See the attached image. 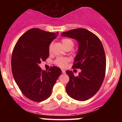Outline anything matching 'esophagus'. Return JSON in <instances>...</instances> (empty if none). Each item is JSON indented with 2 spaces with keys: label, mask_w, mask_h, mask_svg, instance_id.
<instances>
[{
  "label": "esophagus",
  "mask_w": 122,
  "mask_h": 122,
  "mask_svg": "<svg viewBox=\"0 0 122 122\" xmlns=\"http://www.w3.org/2000/svg\"><path fill=\"white\" fill-rule=\"evenodd\" d=\"M62 72L63 74H65V73H66V71H65L64 70H62Z\"/></svg>",
  "instance_id": "1"
}]
</instances>
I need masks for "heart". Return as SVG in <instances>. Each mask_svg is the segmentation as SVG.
I'll use <instances>...</instances> for the list:
<instances>
[{"mask_svg": "<svg viewBox=\"0 0 122 122\" xmlns=\"http://www.w3.org/2000/svg\"><path fill=\"white\" fill-rule=\"evenodd\" d=\"M61 42L63 45L64 47L66 49L72 48L74 46V42L70 38H62L61 39ZM51 45L49 46V51H51ZM69 61V60L67 58L60 57L56 58L54 61V64L61 68H64L66 67Z\"/></svg>", "mask_w": 122, "mask_h": 122, "instance_id": "b5f03b06", "label": "heart"}]
</instances>
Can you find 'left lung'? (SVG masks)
<instances>
[{"mask_svg":"<svg viewBox=\"0 0 122 122\" xmlns=\"http://www.w3.org/2000/svg\"><path fill=\"white\" fill-rule=\"evenodd\" d=\"M62 36L78 41L79 48L72 68L81 70L78 76L66 71L70 77L67 93L76 100H87L96 94L105 77L106 59L102 42L84 28L71 29L62 32Z\"/></svg>","mask_w":122,"mask_h":122,"instance_id":"8db88e82","label":"left lung"}]
</instances>
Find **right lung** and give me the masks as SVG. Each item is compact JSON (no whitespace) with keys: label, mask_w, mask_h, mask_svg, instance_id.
Masks as SVG:
<instances>
[{"label":"right lung","mask_w":122,"mask_h":122,"mask_svg":"<svg viewBox=\"0 0 122 122\" xmlns=\"http://www.w3.org/2000/svg\"><path fill=\"white\" fill-rule=\"evenodd\" d=\"M58 32L32 28L23 34L15 45L11 60L13 76L23 95L41 102L51 96L61 70L55 66L43 71L39 64L48 58L49 45Z\"/></svg>","instance_id":"obj_1"}]
</instances>
